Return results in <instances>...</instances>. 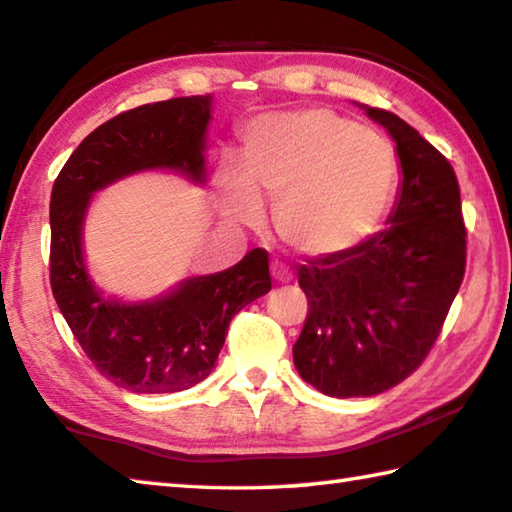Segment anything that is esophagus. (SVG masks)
<instances>
[{
	"label": "esophagus",
	"mask_w": 512,
	"mask_h": 512,
	"mask_svg": "<svg viewBox=\"0 0 512 512\" xmlns=\"http://www.w3.org/2000/svg\"><path fill=\"white\" fill-rule=\"evenodd\" d=\"M271 273H273V277H275L277 282H291L293 280V275L288 273L286 268L282 264H277V262L271 266Z\"/></svg>",
	"instance_id": "34e87169"
}]
</instances>
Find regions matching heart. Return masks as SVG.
Listing matches in <instances>:
<instances>
[{"label": "heart", "mask_w": 512, "mask_h": 512, "mask_svg": "<svg viewBox=\"0 0 512 512\" xmlns=\"http://www.w3.org/2000/svg\"><path fill=\"white\" fill-rule=\"evenodd\" d=\"M398 188V156L383 136L327 109L257 118L246 134V172L224 163L219 203L239 226L264 219L311 259L358 250L383 224Z\"/></svg>", "instance_id": "1"}]
</instances>
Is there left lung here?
I'll return each mask as SVG.
<instances>
[{
	"mask_svg": "<svg viewBox=\"0 0 512 512\" xmlns=\"http://www.w3.org/2000/svg\"><path fill=\"white\" fill-rule=\"evenodd\" d=\"M392 136L401 165L387 228L297 277L309 315L293 345L302 380L333 398L376 396L421 365L463 271L466 228L452 165L392 111L358 105Z\"/></svg>",
	"mask_w": 512,
	"mask_h": 512,
	"instance_id": "obj_1",
	"label": "left lung"
}]
</instances>
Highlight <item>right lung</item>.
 I'll return each instance as SVG.
<instances>
[{
	"instance_id": "1",
	"label": "right lung",
	"mask_w": 512,
	"mask_h": 512,
	"mask_svg": "<svg viewBox=\"0 0 512 512\" xmlns=\"http://www.w3.org/2000/svg\"><path fill=\"white\" fill-rule=\"evenodd\" d=\"M212 105L208 94L125 111L94 129L53 183V297L100 374L134 394L183 392L208 378L230 320L271 291L262 248L226 271L185 277L150 300L107 295L89 273L82 237L96 192L141 172H174L206 185Z\"/></svg>"
}]
</instances>
